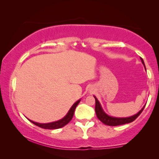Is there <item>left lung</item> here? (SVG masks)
<instances>
[{"label": "left lung", "mask_w": 159, "mask_h": 159, "mask_svg": "<svg viewBox=\"0 0 159 159\" xmlns=\"http://www.w3.org/2000/svg\"><path fill=\"white\" fill-rule=\"evenodd\" d=\"M140 60H141V62H142V64L144 65V67L145 69V66L143 58H140ZM145 70H146V69H145ZM94 98L95 99V113H96L97 117L98 118L100 121H102V122L104 124V125H108V126H118V125H125V124L132 122V121L135 120L137 117H138L139 115L142 113L145 106V105H144V106H143V107L141 108V109L139 111L137 114H135L134 115H132L131 116H128V117L112 116L107 114L105 111H104L98 100V98L95 96V95H94Z\"/></svg>", "instance_id": "left-lung-1"}]
</instances>
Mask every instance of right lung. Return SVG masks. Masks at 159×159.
<instances>
[{"mask_svg": "<svg viewBox=\"0 0 159 159\" xmlns=\"http://www.w3.org/2000/svg\"><path fill=\"white\" fill-rule=\"evenodd\" d=\"M80 101H81V99H79L77 101H76L75 103L73 104L72 106L70 108V109L69 110V111L66 114V116L58 121H53V122H50V123H38V122H36V121L30 120L29 119H28V120L31 121L32 123H33L34 125L38 126V127H40L41 128H43V129H59V128H61L63 127H64L65 125H66L71 120V119H72V117L74 116V113H75V108L77 107L78 104H79Z\"/></svg>", "mask_w": 159, "mask_h": 159, "instance_id": "add662e5", "label": "right lung"}]
</instances>
